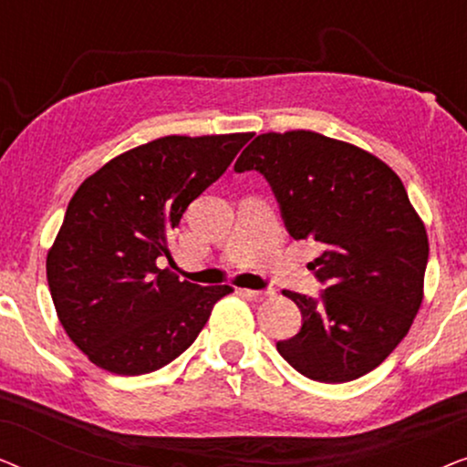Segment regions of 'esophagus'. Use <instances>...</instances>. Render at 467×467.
<instances>
[{
  "label": "esophagus",
  "mask_w": 467,
  "mask_h": 467,
  "mask_svg": "<svg viewBox=\"0 0 467 467\" xmlns=\"http://www.w3.org/2000/svg\"><path fill=\"white\" fill-rule=\"evenodd\" d=\"M242 296H244L246 299H253V302H261V299H265L270 293L265 291H253V289H240Z\"/></svg>",
  "instance_id": "esophagus-1"
}]
</instances>
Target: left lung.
I'll list each match as a JSON object with an SVG mask.
<instances>
[{
    "instance_id": "obj_1",
    "label": "left lung",
    "mask_w": 467,
    "mask_h": 467,
    "mask_svg": "<svg viewBox=\"0 0 467 467\" xmlns=\"http://www.w3.org/2000/svg\"><path fill=\"white\" fill-rule=\"evenodd\" d=\"M234 170L261 171L291 238L321 248L310 270L327 289L321 299L283 291L304 323L278 353L318 382L372 372L423 302L430 242L404 182L372 152L310 130L261 133Z\"/></svg>"
}]
</instances>
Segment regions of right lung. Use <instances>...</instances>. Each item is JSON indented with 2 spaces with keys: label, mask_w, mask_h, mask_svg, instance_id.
<instances>
[{
  "label": "right lung",
  "mask_w": 467,
  "mask_h": 467,
  "mask_svg": "<svg viewBox=\"0 0 467 467\" xmlns=\"http://www.w3.org/2000/svg\"><path fill=\"white\" fill-rule=\"evenodd\" d=\"M253 133L165 136L82 181L47 254L59 323L101 369L149 374L184 353L229 285L200 286L159 270L182 213Z\"/></svg>",
  "instance_id": "right-lung-1"
}]
</instances>
